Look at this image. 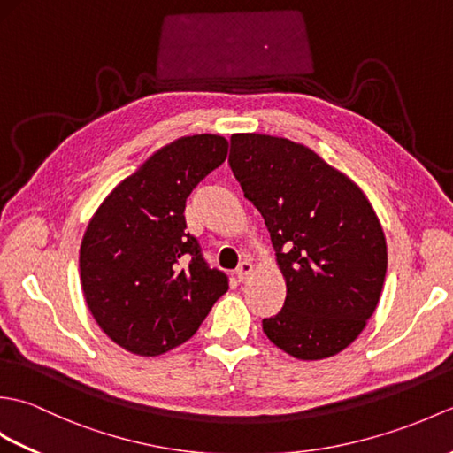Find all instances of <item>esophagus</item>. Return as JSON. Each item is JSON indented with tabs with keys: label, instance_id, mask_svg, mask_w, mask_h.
I'll use <instances>...</instances> for the list:
<instances>
[{
	"label": "esophagus",
	"instance_id": "1",
	"mask_svg": "<svg viewBox=\"0 0 453 453\" xmlns=\"http://www.w3.org/2000/svg\"><path fill=\"white\" fill-rule=\"evenodd\" d=\"M251 273H253V263L249 261V258H245V261L239 263L237 271H235V274H237V278H239V282L249 280V276H251Z\"/></svg>",
	"mask_w": 453,
	"mask_h": 453
}]
</instances>
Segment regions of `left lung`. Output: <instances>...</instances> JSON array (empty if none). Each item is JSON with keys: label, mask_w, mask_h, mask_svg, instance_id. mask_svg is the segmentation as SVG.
I'll return each instance as SVG.
<instances>
[{"label": "left lung", "mask_w": 453, "mask_h": 453, "mask_svg": "<svg viewBox=\"0 0 453 453\" xmlns=\"http://www.w3.org/2000/svg\"><path fill=\"white\" fill-rule=\"evenodd\" d=\"M229 167L261 211L286 278L280 313L263 331L294 358L344 350L375 311L388 245L364 192L302 143L234 134Z\"/></svg>", "instance_id": "obj_1"}]
</instances>
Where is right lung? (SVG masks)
Returning a JSON list of instances; mask_svg holds the SVG:
<instances>
[{
  "mask_svg": "<svg viewBox=\"0 0 453 453\" xmlns=\"http://www.w3.org/2000/svg\"><path fill=\"white\" fill-rule=\"evenodd\" d=\"M227 157V140L187 136L124 179L89 221L81 286L95 321L128 352L157 356L188 341L229 288L187 232L192 188Z\"/></svg>",
  "mask_w": 453,
  "mask_h": 453,
  "instance_id": "right-lung-1",
  "label": "right lung"
}]
</instances>
